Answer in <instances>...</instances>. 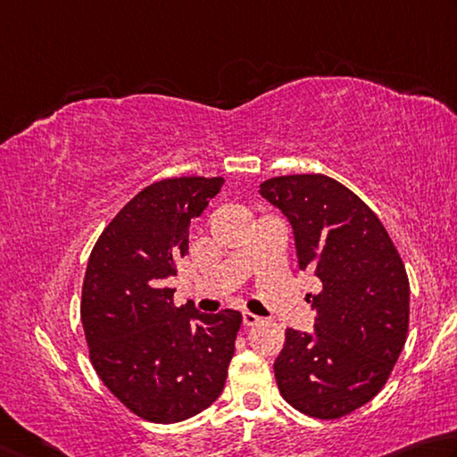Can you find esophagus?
Segmentation results:
<instances>
[{
    "instance_id": "esophagus-1",
    "label": "esophagus",
    "mask_w": 457,
    "mask_h": 457,
    "mask_svg": "<svg viewBox=\"0 0 457 457\" xmlns=\"http://www.w3.org/2000/svg\"><path fill=\"white\" fill-rule=\"evenodd\" d=\"M259 321H261V317L251 313V311H245V313H243V325L245 327H253V325H257Z\"/></svg>"
}]
</instances>
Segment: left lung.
I'll list each match as a JSON object with an SVG mask.
<instances>
[{"mask_svg":"<svg viewBox=\"0 0 457 457\" xmlns=\"http://www.w3.org/2000/svg\"><path fill=\"white\" fill-rule=\"evenodd\" d=\"M261 195L289 219L299 269L321 281L315 333L285 331L278 391L301 413L339 420L379 394L405 345L403 261L378 214L329 176H275Z\"/></svg>","mask_w":457,"mask_h":457,"instance_id":"1","label":"left lung"}]
</instances>
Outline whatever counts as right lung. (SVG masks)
<instances>
[{"instance_id": "right-lung-1", "label": "right lung", "mask_w": 457, "mask_h": 457, "mask_svg": "<svg viewBox=\"0 0 457 457\" xmlns=\"http://www.w3.org/2000/svg\"><path fill=\"white\" fill-rule=\"evenodd\" d=\"M224 179L180 176L140 190L106 228L87 261L82 325L90 361L112 394L138 418L176 423L222 394L243 315L174 307L176 275L188 253V227Z\"/></svg>"}]
</instances>
